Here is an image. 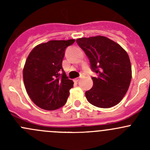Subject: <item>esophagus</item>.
I'll use <instances>...</instances> for the list:
<instances>
[{
    "label": "esophagus",
    "mask_w": 150,
    "mask_h": 150,
    "mask_svg": "<svg viewBox=\"0 0 150 150\" xmlns=\"http://www.w3.org/2000/svg\"><path fill=\"white\" fill-rule=\"evenodd\" d=\"M81 78H82V75H81V76L80 77V78H75V82H78V81H79L80 80H81Z\"/></svg>",
    "instance_id": "1"
}]
</instances>
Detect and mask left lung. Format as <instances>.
<instances>
[{
	"mask_svg": "<svg viewBox=\"0 0 150 150\" xmlns=\"http://www.w3.org/2000/svg\"><path fill=\"white\" fill-rule=\"evenodd\" d=\"M88 58L91 69L98 75L92 77L93 85L86 91L89 103L100 108L114 107L122 100L131 81L129 57L113 40L95 36L76 40Z\"/></svg>",
	"mask_w": 150,
	"mask_h": 150,
	"instance_id": "left-lung-1",
	"label": "left lung"
}]
</instances>
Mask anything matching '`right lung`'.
Wrapping results in <instances>:
<instances>
[{
	"mask_svg": "<svg viewBox=\"0 0 150 150\" xmlns=\"http://www.w3.org/2000/svg\"><path fill=\"white\" fill-rule=\"evenodd\" d=\"M75 40H50L30 53L23 69L25 88L38 107L54 110L64 106L73 87L62 68L65 49Z\"/></svg>",
	"mask_w": 150,
	"mask_h": 150,
	"instance_id": "obj_1",
	"label": "right lung"
}]
</instances>
